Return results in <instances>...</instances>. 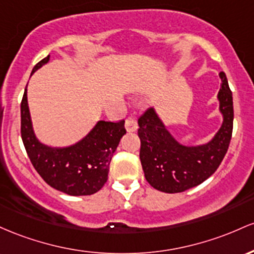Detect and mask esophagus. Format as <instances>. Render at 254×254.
<instances>
[{
	"mask_svg": "<svg viewBox=\"0 0 254 254\" xmlns=\"http://www.w3.org/2000/svg\"><path fill=\"white\" fill-rule=\"evenodd\" d=\"M126 129L127 132H135L138 129V124H136V120L133 116H129L126 120Z\"/></svg>",
	"mask_w": 254,
	"mask_h": 254,
	"instance_id": "34e87169",
	"label": "esophagus"
}]
</instances>
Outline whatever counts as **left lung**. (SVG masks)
Masks as SVG:
<instances>
[{"mask_svg": "<svg viewBox=\"0 0 254 254\" xmlns=\"http://www.w3.org/2000/svg\"><path fill=\"white\" fill-rule=\"evenodd\" d=\"M218 91L221 127L210 141L195 146L181 144L167 129L155 108L138 120L141 167L145 179L153 189L179 193L198 186L216 172L226 156L233 132V95L226 74L219 73Z\"/></svg>", "mask_w": 254, "mask_h": 254, "instance_id": "obj_1", "label": "left lung"}]
</instances>
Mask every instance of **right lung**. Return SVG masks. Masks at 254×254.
Masks as SVG:
<instances>
[{
  "label": "right lung",
  "mask_w": 254,
  "mask_h": 254,
  "mask_svg": "<svg viewBox=\"0 0 254 254\" xmlns=\"http://www.w3.org/2000/svg\"><path fill=\"white\" fill-rule=\"evenodd\" d=\"M50 55L33 67L47 64ZM126 134L125 121H98L75 144L54 147L38 140L33 130L27 103V85L21 101V138L37 173L53 189L69 195H90L98 192L108 180L109 165L121 138Z\"/></svg>",
  "instance_id": "obj_1"
}]
</instances>
